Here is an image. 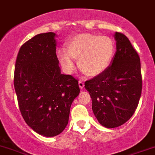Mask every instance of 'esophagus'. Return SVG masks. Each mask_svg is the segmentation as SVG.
Instances as JSON below:
<instances>
[{
  "label": "esophagus",
  "mask_w": 155,
  "mask_h": 155,
  "mask_svg": "<svg viewBox=\"0 0 155 155\" xmlns=\"http://www.w3.org/2000/svg\"><path fill=\"white\" fill-rule=\"evenodd\" d=\"M78 84H79V87H80L81 89L83 88L84 86V82L81 81H78Z\"/></svg>",
  "instance_id": "34e87169"
}]
</instances>
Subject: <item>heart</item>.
<instances>
[{
	"label": "heart",
	"mask_w": 155,
	"mask_h": 155,
	"mask_svg": "<svg viewBox=\"0 0 155 155\" xmlns=\"http://www.w3.org/2000/svg\"><path fill=\"white\" fill-rule=\"evenodd\" d=\"M114 51L115 45L109 37L84 33L71 38L68 50L61 48L58 55L61 64L68 73L74 71L75 59L79 58L81 70L88 76H97L107 70Z\"/></svg>",
	"instance_id": "obj_1"
}]
</instances>
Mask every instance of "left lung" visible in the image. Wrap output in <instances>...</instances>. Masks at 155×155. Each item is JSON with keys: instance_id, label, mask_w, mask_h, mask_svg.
<instances>
[{"instance_id": "left-lung-1", "label": "left lung", "mask_w": 155, "mask_h": 155, "mask_svg": "<svg viewBox=\"0 0 155 155\" xmlns=\"http://www.w3.org/2000/svg\"><path fill=\"white\" fill-rule=\"evenodd\" d=\"M115 54L105 71L84 83L92 110L107 128L122 125L134 114L142 90L140 58L128 38L116 32Z\"/></svg>"}]
</instances>
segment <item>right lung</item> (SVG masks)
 Masks as SVG:
<instances>
[{"mask_svg":"<svg viewBox=\"0 0 155 155\" xmlns=\"http://www.w3.org/2000/svg\"><path fill=\"white\" fill-rule=\"evenodd\" d=\"M53 32L39 34L20 48L14 84L18 106L30 127L45 137L66 127L71 104L80 93L78 81L62 74Z\"/></svg>","mask_w":155,"mask_h":155,"instance_id":"obj_1","label":"right lung"}]
</instances>
